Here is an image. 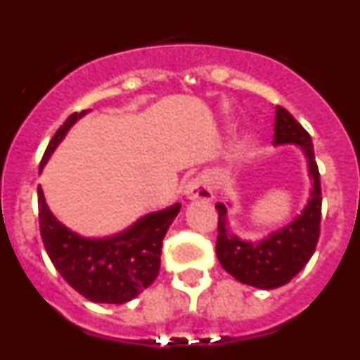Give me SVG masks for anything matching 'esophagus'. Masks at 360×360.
Returning <instances> with one entry per match:
<instances>
[{"label": "esophagus", "instance_id": "34e87169", "mask_svg": "<svg viewBox=\"0 0 360 360\" xmlns=\"http://www.w3.org/2000/svg\"><path fill=\"white\" fill-rule=\"evenodd\" d=\"M186 196L187 200H202V202H211L214 198L211 189V184H209V178L200 174V176L193 178L189 184L186 186Z\"/></svg>", "mask_w": 360, "mask_h": 360}]
</instances>
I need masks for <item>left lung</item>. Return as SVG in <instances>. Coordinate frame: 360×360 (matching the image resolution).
<instances>
[{"label": "left lung", "instance_id": "obj_1", "mask_svg": "<svg viewBox=\"0 0 360 360\" xmlns=\"http://www.w3.org/2000/svg\"><path fill=\"white\" fill-rule=\"evenodd\" d=\"M294 144L303 149L311 180L310 198L301 214L290 224L259 241H247L232 234L227 225V205L216 203L218 209V241L216 256L219 265L240 283L272 290L287 285L301 272L316 250L321 232V180L314 146L307 129L285 108H276L274 146Z\"/></svg>", "mask_w": 360, "mask_h": 360}]
</instances>
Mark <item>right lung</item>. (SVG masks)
<instances>
[{
	"mask_svg": "<svg viewBox=\"0 0 360 360\" xmlns=\"http://www.w3.org/2000/svg\"><path fill=\"white\" fill-rule=\"evenodd\" d=\"M88 111L72 113L57 129L44 151L39 173L68 129ZM37 203L41 238L57 272L86 299L108 304L128 303L157 279L162 240L182 207L174 203L162 211L149 212L113 236L86 238L70 231L52 214L41 186L37 189Z\"/></svg>",
	"mask_w": 360,
	"mask_h": 360,
	"instance_id": "add662e5",
	"label": "right lung"
}]
</instances>
